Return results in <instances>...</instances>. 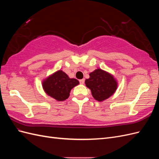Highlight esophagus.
Instances as JSON below:
<instances>
[{"instance_id":"obj_1","label":"esophagus","mask_w":159,"mask_h":159,"mask_svg":"<svg viewBox=\"0 0 159 159\" xmlns=\"http://www.w3.org/2000/svg\"><path fill=\"white\" fill-rule=\"evenodd\" d=\"M84 82H85V80H84V79H81V80H80V83L81 84H84Z\"/></svg>"}]
</instances>
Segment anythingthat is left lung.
I'll list each match as a JSON object with an SVG mask.
<instances>
[{"label":"left lung","mask_w":159,"mask_h":159,"mask_svg":"<svg viewBox=\"0 0 159 159\" xmlns=\"http://www.w3.org/2000/svg\"><path fill=\"white\" fill-rule=\"evenodd\" d=\"M87 87L91 89L95 99L102 102L109 98L117 87V81L113 77L101 69H98L89 74V78L85 81Z\"/></svg>","instance_id":"obj_1"}]
</instances>
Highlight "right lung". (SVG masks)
<instances>
[{
	"label": "right lung",
	"mask_w": 159,
	"mask_h": 159,
	"mask_svg": "<svg viewBox=\"0 0 159 159\" xmlns=\"http://www.w3.org/2000/svg\"><path fill=\"white\" fill-rule=\"evenodd\" d=\"M79 84L78 80L70 78L65 72L60 70L43 81V88L48 95L62 102L68 98L71 89Z\"/></svg>",
	"instance_id": "1"
}]
</instances>
